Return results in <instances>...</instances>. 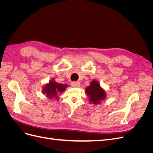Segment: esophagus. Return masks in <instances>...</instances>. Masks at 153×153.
Masks as SVG:
<instances>
[{
  "label": "esophagus",
  "instance_id": "esophagus-1",
  "mask_svg": "<svg viewBox=\"0 0 153 153\" xmlns=\"http://www.w3.org/2000/svg\"><path fill=\"white\" fill-rule=\"evenodd\" d=\"M71 84L73 87H78L80 86V83L79 82H72Z\"/></svg>",
  "mask_w": 153,
  "mask_h": 153
}]
</instances>
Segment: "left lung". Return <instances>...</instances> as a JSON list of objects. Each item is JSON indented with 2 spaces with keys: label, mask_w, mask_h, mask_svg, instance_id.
<instances>
[{
  "label": "left lung",
  "mask_w": 153,
  "mask_h": 153,
  "mask_svg": "<svg viewBox=\"0 0 153 153\" xmlns=\"http://www.w3.org/2000/svg\"><path fill=\"white\" fill-rule=\"evenodd\" d=\"M85 91L91 104H100L106 97L105 91L101 87L99 82L96 80L91 82L90 85L86 87Z\"/></svg>",
  "instance_id": "1"
}]
</instances>
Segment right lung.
I'll return each mask as SVG.
<instances>
[{"label": "right lung", "instance_id": "obj_1", "mask_svg": "<svg viewBox=\"0 0 153 153\" xmlns=\"http://www.w3.org/2000/svg\"><path fill=\"white\" fill-rule=\"evenodd\" d=\"M68 87V85L66 84H60L55 82L54 79H52L50 80L48 84H46L44 85L42 92L49 99L52 100L55 98L57 100L59 98L58 94L65 91Z\"/></svg>", "mask_w": 153, "mask_h": 153}]
</instances>
